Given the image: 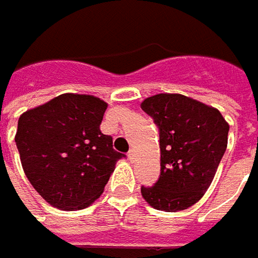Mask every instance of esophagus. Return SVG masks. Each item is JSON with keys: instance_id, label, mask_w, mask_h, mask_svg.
Masks as SVG:
<instances>
[{"instance_id": "1", "label": "esophagus", "mask_w": 258, "mask_h": 258, "mask_svg": "<svg viewBox=\"0 0 258 258\" xmlns=\"http://www.w3.org/2000/svg\"><path fill=\"white\" fill-rule=\"evenodd\" d=\"M127 157H129V160H134V158L137 157V151H135V150H131V151L127 153Z\"/></svg>"}]
</instances>
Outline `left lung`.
<instances>
[{
	"instance_id": "8db88e82",
	"label": "left lung",
	"mask_w": 258,
	"mask_h": 258,
	"mask_svg": "<svg viewBox=\"0 0 258 258\" xmlns=\"http://www.w3.org/2000/svg\"><path fill=\"white\" fill-rule=\"evenodd\" d=\"M141 107L158 126L161 166L156 185L142 186L141 194L156 210H186L212 185L229 124L217 108L182 94H157Z\"/></svg>"
}]
</instances>
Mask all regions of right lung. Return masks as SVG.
<instances>
[{"label":"right lung","mask_w":258,"mask_h":258,"mask_svg":"<svg viewBox=\"0 0 258 258\" xmlns=\"http://www.w3.org/2000/svg\"><path fill=\"white\" fill-rule=\"evenodd\" d=\"M107 102L61 94L25 111L16 145L25 175L48 204L82 210L100 198L121 157L100 129Z\"/></svg>","instance_id":"right-lung-1"}]
</instances>
